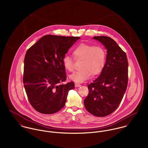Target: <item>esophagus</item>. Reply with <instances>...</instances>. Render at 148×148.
I'll return each instance as SVG.
<instances>
[{
  "instance_id": "1",
  "label": "esophagus",
  "mask_w": 148,
  "mask_h": 148,
  "mask_svg": "<svg viewBox=\"0 0 148 148\" xmlns=\"http://www.w3.org/2000/svg\"><path fill=\"white\" fill-rule=\"evenodd\" d=\"M75 87H79V86H81V84H80L79 83H75Z\"/></svg>"
}]
</instances>
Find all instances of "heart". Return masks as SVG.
Here are the masks:
<instances>
[{"label":"heart","mask_w":148,"mask_h":148,"mask_svg":"<svg viewBox=\"0 0 148 148\" xmlns=\"http://www.w3.org/2000/svg\"><path fill=\"white\" fill-rule=\"evenodd\" d=\"M73 55L76 60H82V69L70 76L75 82H83L89 78L91 74L96 75L103 69L106 64V52L101 45L81 43L73 50ZM64 66L69 72L74 69V59L68 55L64 56Z\"/></svg>","instance_id":"1"}]
</instances>
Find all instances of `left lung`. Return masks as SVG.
Returning <instances> with one entry per match:
<instances>
[{
    "instance_id": "8db88e82",
    "label": "left lung",
    "mask_w": 148,
    "mask_h": 148,
    "mask_svg": "<svg viewBox=\"0 0 148 148\" xmlns=\"http://www.w3.org/2000/svg\"><path fill=\"white\" fill-rule=\"evenodd\" d=\"M93 39L106 47V60L99 77L88 85L84 103L92 114L105 117L118 108L124 97L128 82V62L125 52L112 38L100 36Z\"/></svg>"
}]
</instances>
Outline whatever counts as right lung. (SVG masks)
I'll return each mask as SVG.
<instances>
[{
  "label": "right lung",
  "instance_id": "right-lung-1",
  "mask_svg": "<svg viewBox=\"0 0 148 148\" xmlns=\"http://www.w3.org/2000/svg\"><path fill=\"white\" fill-rule=\"evenodd\" d=\"M80 37L45 35L27 51L23 81L30 104L42 114H53L63 108L73 82L66 79L63 59Z\"/></svg>",
  "mask_w": 148,
  "mask_h": 148
}]
</instances>
